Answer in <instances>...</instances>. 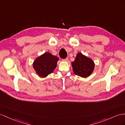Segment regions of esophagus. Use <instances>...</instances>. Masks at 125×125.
Here are the masks:
<instances>
[{"label": "esophagus", "mask_w": 125, "mask_h": 125, "mask_svg": "<svg viewBox=\"0 0 125 125\" xmlns=\"http://www.w3.org/2000/svg\"><path fill=\"white\" fill-rule=\"evenodd\" d=\"M63 61H64L67 62V61H69V59L68 58V57H66V58H65V59H63Z\"/></svg>", "instance_id": "esophagus-1"}]
</instances>
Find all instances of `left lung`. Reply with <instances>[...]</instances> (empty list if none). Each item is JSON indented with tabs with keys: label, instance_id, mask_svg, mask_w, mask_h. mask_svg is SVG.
<instances>
[{
	"label": "left lung",
	"instance_id": "8db88e82",
	"mask_svg": "<svg viewBox=\"0 0 125 125\" xmlns=\"http://www.w3.org/2000/svg\"><path fill=\"white\" fill-rule=\"evenodd\" d=\"M73 73L82 78H87L93 72L94 63L93 60L81 53H78L74 62H72Z\"/></svg>",
	"mask_w": 125,
	"mask_h": 125
}]
</instances>
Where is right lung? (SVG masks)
<instances>
[{"instance_id": "obj_1", "label": "right lung", "mask_w": 125, "mask_h": 125, "mask_svg": "<svg viewBox=\"0 0 125 125\" xmlns=\"http://www.w3.org/2000/svg\"><path fill=\"white\" fill-rule=\"evenodd\" d=\"M59 60L56 56L46 52L35 59L33 64V68L38 76L45 78L54 71Z\"/></svg>"}]
</instances>
